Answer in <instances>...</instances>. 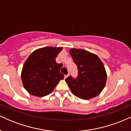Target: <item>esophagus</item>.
<instances>
[{
  "label": "esophagus",
  "mask_w": 131,
  "mask_h": 131,
  "mask_svg": "<svg viewBox=\"0 0 131 131\" xmlns=\"http://www.w3.org/2000/svg\"><path fill=\"white\" fill-rule=\"evenodd\" d=\"M69 76V74H67V75H65V76H64V79H67V78Z\"/></svg>",
  "instance_id": "1"
}]
</instances>
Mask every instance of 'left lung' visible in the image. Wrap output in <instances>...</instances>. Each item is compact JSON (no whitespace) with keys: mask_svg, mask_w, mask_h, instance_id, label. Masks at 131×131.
<instances>
[{"mask_svg":"<svg viewBox=\"0 0 131 131\" xmlns=\"http://www.w3.org/2000/svg\"><path fill=\"white\" fill-rule=\"evenodd\" d=\"M70 53L77 64L78 78L65 79L71 91L78 98L89 100L99 95L104 89L107 74L101 60L95 53L83 49H71Z\"/></svg>","mask_w":131,"mask_h":131,"instance_id":"8db88e82","label":"left lung"}]
</instances>
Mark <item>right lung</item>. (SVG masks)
<instances>
[{"label":"right lung","instance_id":"1","mask_svg":"<svg viewBox=\"0 0 131 131\" xmlns=\"http://www.w3.org/2000/svg\"><path fill=\"white\" fill-rule=\"evenodd\" d=\"M62 50L61 47H45L30 54L21 74L23 85L29 94L39 97L47 95L64 79L60 71L63 64L55 61Z\"/></svg>","mask_w":131,"mask_h":131}]
</instances>
